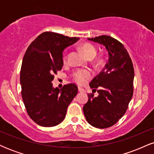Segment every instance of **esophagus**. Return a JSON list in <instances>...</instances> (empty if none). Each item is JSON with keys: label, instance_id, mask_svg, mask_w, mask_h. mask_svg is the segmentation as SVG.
I'll use <instances>...</instances> for the list:
<instances>
[{"label": "esophagus", "instance_id": "obj_1", "mask_svg": "<svg viewBox=\"0 0 154 154\" xmlns=\"http://www.w3.org/2000/svg\"><path fill=\"white\" fill-rule=\"evenodd\" d=\"M78 91L79 92H80V93H84V92H85V91L84 89H83V88H78Z\"/></svg>", "mask_w": 154, "mask_h": 154}]
</instances>
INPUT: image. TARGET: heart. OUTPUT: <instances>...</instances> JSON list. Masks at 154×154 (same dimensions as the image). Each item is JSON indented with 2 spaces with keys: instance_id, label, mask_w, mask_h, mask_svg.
<instances>
[{
  "instance_id": "obj_1",
  "label": "heart",
  "mask_w": 154,
  "mask_h": 154,
  "mask_svg": "<svg viewBox=\"0 0 154 154\" xmlns=\"http://www.w3.org/2000/svg\"><path fill=\"white\" fill-rule=\"evenodd\" d=\"M82 50L84 53L85 55L89 59H93V58L96 56L97 50L96 48L93 46V45L90 43H85L82 45ZM65 61L66 59V56L64 57ZM91 72L88 70H84V69H79L76 71L74 73V79L77 82L78 84L82 85L85 82L88 78L91 77Z\"/></svg>"
}]
</instances>
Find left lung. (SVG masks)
I'll use <instances>...</instances> for the list:
<instances>
[{
	"label": "left lung",
	"instance_id": "1",
	"mask_svg": "<svg viewBox=\"0 0 154 154\" xmlns=\"http://www.w3.org/2000/svg\"><path fill=\"white\" fill-rule=\"evenodd\" d=\"M88 40L105 46L109 60L103 69L90 83L97 97L88 95L83 106L87 122L96 128L111 127L122 117L133 94L134 68L128 51L120 42L108 35Z\"/></svg>",
	"mask_w": 154,
	"mask_h": 154
}]
</instances>
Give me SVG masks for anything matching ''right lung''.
<instances>
[{"instance_id":"right-lung-1","label":"right lung","mask_w":154,"mask_h":154,"mask_svg":"<svg viewBox=\"0 0 154 154\" xmlns=\"http://www.w3.org/2000/svg\"><path fill=\"white\" fill-rule=\"evenodd\" d=\"M79 38L45 32L26 49L20 72L22 96L28 115L42 127H54L64 119L67 107L77 94L73 83L53 87L54 74L62 68L63 51Z\"/></svg>"}]
</instances>
